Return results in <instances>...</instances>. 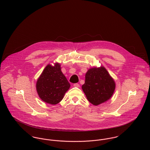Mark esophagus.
<instances>
[{
    "mask_svg": "<svg viewBox=\"0 0 150 150\" xmlns=\"http://www.w3.org/2000/svg\"><path fill=\"white\" fill-rule=\"evenodd\" d=\"M73 86H74V87H77V88H79V87H80V84H78V83H75V84H73Z\"/></svg>",
    "mask_w": 150,
    "mask_h": 150,
    "instance_id": "esophagus-1",
    "label": "esophagus"
}]
</instances>
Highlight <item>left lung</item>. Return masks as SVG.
<instances>
[{"label": "left lung", "mask_w": 150, "mask_h": 150, "mask_svg": "<svg viewBox=\"0 0 150 150\" xmlns=\"http://www.w3.org/2000/svg\"><path fill=\"white\" fill-rule=\"evenodd\" d=\"M115 88L114 80L104 67L92 68L86 74L82 89L88 101L97 106L108 100Z\"/></svg>", "instance_id": "8db88e82"}]
</instances>
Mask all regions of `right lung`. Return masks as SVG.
Listing matches in <instances>:
<instances>
[{"instance_id":"add662e5","label":"right lung","mask_w":150,"mask_h":150,"mask_svg":"<svg viewBox=\"0 0 150 150\" xmlns=\"http://www.w3.org/2000/svg\"><path fill=\"white\" fill-rule=\"evenodd\" d=\"M70 86L59 64H56L54 66L48 64L36 83L39 97L44 102L51 105L60 102Z\"/></svg>"}]
</instances>
